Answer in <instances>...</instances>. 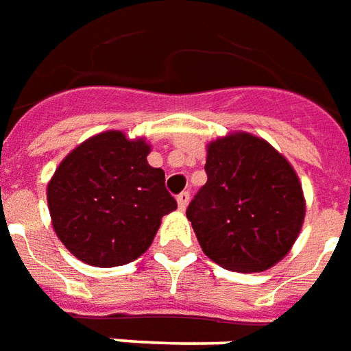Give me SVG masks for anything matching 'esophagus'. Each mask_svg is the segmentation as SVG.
Masks as SVG:
<instances>
[{"label": "esophagus", "instance_id": "obj_1", "mask_svg": "<svg viewBox=\"0 0 351 351\" xmlns=\"http://www.w3.org/2000/svg\"><path fill=\"white\" fill-rule=\"evenodd\" d=\"M189 200H191V195H189L187 191H183L181 195H178V206H180L181 211H185Z\"/></svg>", "mask_w": 351, "mask_h": 351}]
</instances>
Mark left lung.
Returning <instances> with one entry per match:
<instances>
[{
    "instance_id": "8db88e82",
    "label": "left lung",
    "mask_w": 351,
    "mask_h": 351,
    "mask_svg": "<svg viewBox=\"0 0 351 351\" xmlns=\"http://www.w3.org/2000/svg\"><path fill=\"white\" fill-rule=\"evenodd\" d=\"M208 181L187 208L202 251L232 272H265L287 255L304 223L299 176L267 140L230 132L208 143Z\"/></svg>"
}]
</instances>
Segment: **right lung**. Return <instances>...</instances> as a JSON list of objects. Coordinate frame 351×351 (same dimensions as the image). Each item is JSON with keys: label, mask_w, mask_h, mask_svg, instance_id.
<instances>
[{"label": "right lung", "mask_w": 351, "mask_h": 351, "mask_svg": "<svg viewBox=\"0 0 351 351\" xmlns=\"http://www.w3.org/2000/svg\"><path fill=\"white\" fill-rule=\"evenodd\" d=\"M145 138L106 130L79 143L47 185L52 228L90 267L111 268L149 250L164 215L178 208L164 170L147 162Z\"/></svg>", "instance_id": "right-lung-1"}]
</instances>
